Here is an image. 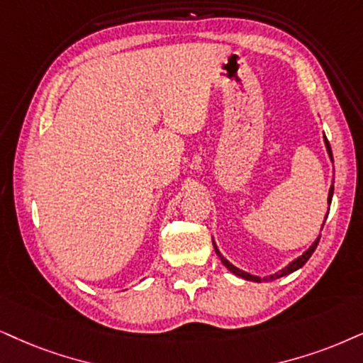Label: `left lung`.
I'll list each match as a JSON object with an SVG mask.
<instances>
[{
  "instance_id": "left-lung-1",
  "label": "left lung",
  "mask_w": 363,
  "mask_h": 363,
  "mask_svg": "<svg viewBox=\"0 0 363 363\" xmlns=\"http://www.w3.org/2000/svg\"><path fill=\"white\" fill-rule=\"evenodd\" d=\"M323 142H325V147H327V152H328V157H330V160H332L333 162V155H332V147H330V144H328V139H327V135L323 134ZM333 179H332V186H330V191H328V201L327 203L330 204L332 203V197H333ZM327 216H328V213H327ZM327 216H325V219H327ZM323 224H325V221H323ZM323 224H322V228H323ZM318 241H320V235H318V238H316V240L311 242L310 245V247L306 251H303V255H300L298 256V258H295L293 261H290V263H288L286 266H284L283 269H279L278 273H274V274H269V277H256V274H251V273H246V272H242V269H240L238 268V266H235L233 263H229V261L224 258V256L221 255V251L218 250V246H216V242H214V240H213V245H214V250H216V255L219 256V259L223 261V264L226 266V268L229 269V272H231L233 274H236V277H240V278H242V279H247V281H258V283H261V281H273V279H278V278H281V277H286V274H290V273H293V272H296V269H300L301 266H303L306 261L310 259V256L313 255V251L316 250V246H318Z\"/></svg>"
}]
</instances>
